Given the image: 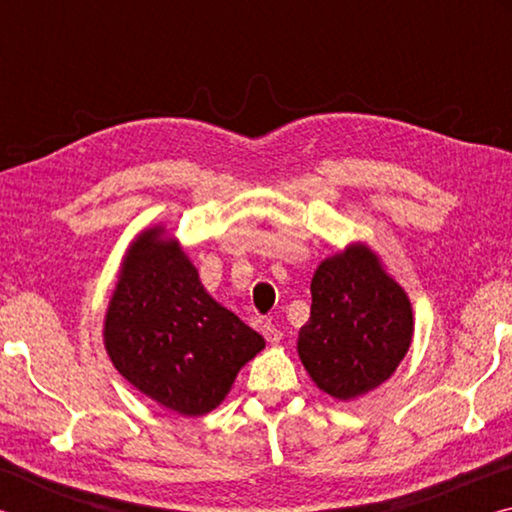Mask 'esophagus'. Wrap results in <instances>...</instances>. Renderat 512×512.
<instances>
[{
	"instance_id": "34e87169",
	"label": "esophagus",
	"mask_w": 512,
	"mask_h": 512,
	"mask_svg": "<svg viewBox=\"0 0 512 512\" xmlns=\"http://www.w3.org/2000/svg\"><path fill=\"white\" fill-rule=\"evenodd\" d=\"M262 334H264V339L271 343V345L282 341V332L271 323V320H264V323H262Z\"/></svg>"
}]
</instances>
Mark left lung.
Here are the masks:
<instances>
[{"instance_id":"left-lung-1","label":"left lung","mask_w":512,"mask_h":512,"mask_svg":"<svg viewBox=\"0 0 512 512\" xmlns=\"http://www.w3.org/2000/svg\"><path fill=\"white\" fill-rule=\"evenodd\" d=\"M411 339V300L366 244L318 264L298 354L320 391L343 402L375 391L400 366Z\"/></svg>"}]
</instances>
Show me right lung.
I'll return each instance as SVG.
<instances>
[{
    "mask_svg": "<svg viewBox=\"0 0 512 512\" xmlns=\"http://www.w3.org/2000/svg\"><path fill=\"white\" fill-rule=\"evenodd\" d=\"M119 375L169 411L205 415L264 339L205 291L196 266L162 225L135 237L103 323Z\"/></svg>",
    "mask_w": 512,
    "mask_h": 512,
    "instance_id": "right-lung-1",
    "label": "right lung"
}]
</instances>
